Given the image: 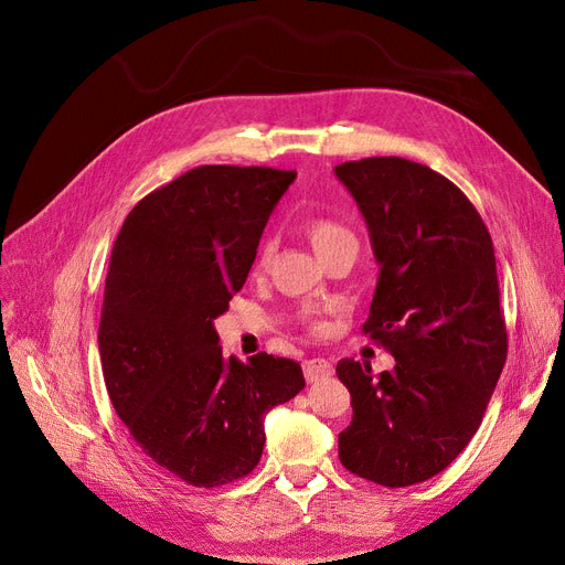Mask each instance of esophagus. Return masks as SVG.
Instances as JSON below:
<instances>
[{
  "label": "esophagus",
  "mask_w": 565,
  "mask_h": 565,
  "mask_svg": "<svg viewBox=\"0 0 565 565\" xmlns=\"http://www.w3.org/2000/svg\"><path fill=\"white\" fill-rule=\"evenodd\" d=\"M330 375H332V364H330L328 360L313 358V360H307V362H305V377H307V382L316 384V382L328 380Z\"/></svg>",
  "instance_id": "esophagus-1"
}]
</instances>
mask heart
Instances as JSON below:
<instances>
[{"label": "heart", "mask_w": 565, "mask_h": 565, "mask_svg": "<svg viewBox=\"0 0 565 565\" xmlns=\"http://www.w3.org/2000/svg\"><path fill=\"white\" fill-rule=\"evenodd\" d=\"M305 233L309 237V243L313 245L316 254L324 260L330 254L339 252V249H345V247H352L358 249V237H354L352 228L334 217H311L307 224H305ZM273 256V243L267 241L260 245L258 249V258H256V267H263L267 260H270ZM318 330V328H316Z\"/></svg>", "instance_id": "heart-1"}]
</instances>
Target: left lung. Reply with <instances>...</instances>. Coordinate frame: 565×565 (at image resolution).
<instances>
[{"label": "left lung", "mask_w": 565, "mask_h": 565, "mask_svg": "<svg viewBox=\"0 0 565 565\" xmlns=\"http://www.w3.org/2000/svg\"><path fill=\"white\" fill-rule=\"evenodd\" d=\"M369 226L380 277L364 334L396 366L341 360L352 422L341 465L405 488L447 469L479 430L507 364L492 237L471 201L441 173L405 158L334 167Z\"/></svg>", "instance_id": "left-lung-1"}]
</instances>
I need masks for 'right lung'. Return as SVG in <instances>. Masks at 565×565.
<instances>
[{"label":"right lung","mask_w":565,"mask_h":565,"mask_svg":"<svg viewBox=\"0 0 565 565\" xmlns=\"http://www.w3.org/2000/svg\"><path fill=\"white\" fill-rule=\"evenodd\" d=\"M295 175L196 167L143 196L116 235L98 330L107 394L137 447L194 488L247 477L265 414L305 390L292 360H226L213 324Z\"/></svg>","instance_id":"1"}]
</instances>
